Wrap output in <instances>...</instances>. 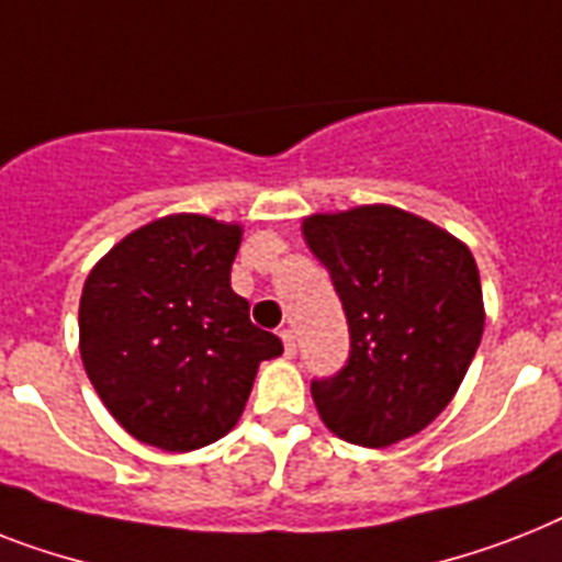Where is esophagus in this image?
Wrapping results in <instances>:
<instances>
[{
  "mask_svg": "<svg viewBox=\"0 0 562 562\" xmlns=\"http://www.w3.org/2000/svg\"><path fill=\"white\" fill-rule=\"evenodd\" d=\"M280 337H282V346H285V355H289V358H294V355H296V335H294V331H291V328H285Z\"/></svg>",
  "mask_w": 562,
  "mask_h": 562,
  "instance_id": "34e87169",
  "label": "esophagus"
}]
</instances>
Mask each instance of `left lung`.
Segmentation results:
<instances>
[{
  "mask_svg": "<svg viewBox=\"0 0 562 562\" xmlns=\"http://www.w3.org/2000/svg\"><path fill=\"white\" fill-rule=\"evenodd\" d=\"M349 323L346 367L312 381L337 439L390 447L453 401L485 328L482 282L464 241L390 204L303 218Z\"/></svg>",
  "mask_w": 562,
  "mask_h": 562,
  "instance_id": "1",
  "label": "left lung"
}]
</instances>
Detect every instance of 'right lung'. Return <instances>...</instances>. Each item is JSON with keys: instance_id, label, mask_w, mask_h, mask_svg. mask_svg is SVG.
<instances>
[{"instance_id": "add662e5", "label": "right lung", "mask_w": 562, "mask_h": 562, "mask_svg": "<svg viewBox=\"0 0 562 562\" xmlns=\"http://www.w3.org/2000/svg\"><path fill=\"white\" fill-rule=\"evenodd\" d=\"M241 225L176 213L123 236L86 277L80 358L100 401L144 445L187 453L234 430L280 337L231 289Z\"/></svg>"}]
</instances>
